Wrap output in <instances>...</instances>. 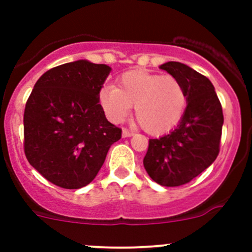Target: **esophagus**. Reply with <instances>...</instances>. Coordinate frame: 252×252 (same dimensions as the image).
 I'll list each match as a JSON object with an SVG mask.
<instances>
[{
    "label": "esophagus",
    "mask_w": 252,
    "mask_h": 252,
    "mask_svg": "<svg viewBox=\"0 0 252 252\" xmlns=\"http://www.w3.org/2000/svg\"><path fill=\"white\" fill-rule=\"evenodd\" d=\"M133 133L131 132V131L126 130V128H124V130H122V137H131Z\"/></svg>",
    "instance_id": "1"
}]
</instances>
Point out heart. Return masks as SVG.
<instances>
[{"label":"heart","mask_w":252,"mask_h":252,"mask_svg":"<svg viewBox=\"0 0 252 252\" xmlns=\"http://www.w3.org/2000/svg\"><path fill=\"white\" fill-rule=\"evenodd\" d=\"M99 102L112 122H121L135 104L133 112L140 126L151 135H161L182 120L187 93L175 77L136 69L120 77L119 88L104 86L99 91Z\"/></svg>","instance_id":"1"}]
</instances>
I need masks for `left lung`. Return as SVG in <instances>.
<instances>
[{
    "instance_id": "1",
    "label": "left lung",
    "mask_w": 252,
    "mask_h": 252,
    "mask_svg": "<svg viewBox=\"0 0 252 252\" xmlns=\"http://www.w3.org/2000/svg\"><path fill=\"white\" fill-rule=\"evenodd\" d=\"M183 84L187 107L174 130L149 140L144 166L154 182L179 187L206 170L220 153L223 113L208 78L179 62L160 65Z\"/></svg>"
}]
</instances>
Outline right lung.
<instances>
[{"label": "right lung", "mask_w": 252, "mask_h": 252, "mask_svg": "<svg viewBox=\"0 0 252 252\" xmlns=\"http://www.w3.org/2000/svg\"><path fill=\"white\" fill-rule=\"evenodd\" d=\"M111 66L86 59L62 64L35 83L24 113L29 162L50 183L65 189L90 184L121 128L104 116L99 91Z\"/></svg>", "instance_id": "add662e5"}]
</instances>
